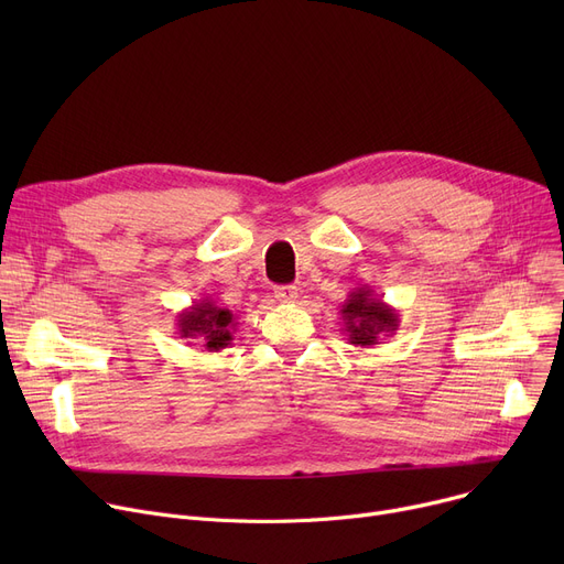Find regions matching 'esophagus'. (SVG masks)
Returning <instances> with one entry per match:
<instances>
[{
    "mask_svg": "<svg viewBox=\"0 0 564 564\" xmlns=\"http://www.w3.org/2000/svg\"><path fill=\"white\" fill-rule=\"evenodd\" d=\"M274 297L281 304H290V302L297 300V288H294V285H281V288L274 290Z\"/></svg>",
    "mask_w": 564,
    "mask_h": 564,
    "instance_id": "1",
    "label": "esophagus"
}]
</instances>
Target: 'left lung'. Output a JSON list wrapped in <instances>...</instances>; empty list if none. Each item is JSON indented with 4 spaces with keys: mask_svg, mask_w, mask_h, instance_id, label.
<instances>
[{
    "mask_svg": "<svg viewBox=\"0 0 564 564\" xmlns=\"http://www.w3.org/2000/svg\"><path fill=\"white\" fill-rule=\"evenodd\" d=\"M343 332L354 347H372L400 327V313L377 297L370 285L354 288L340 306Z\"/></svg>",
    "mask_w": 564,
    "mask_h": 564,
    "instance_id": "1",
    "label": "left lung"
}]
</instances>
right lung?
Returning <instances> with one entry per match:
<instances>
[{"label": "right lung", "mask_w": 564, "mask_h": 564, "mask_svg": "<svg viewBox=\"0 0 564 564\" xmlns=\"http://www.w3.org/2000/svg\"><path fill=\"white\" fill-rule=\"evenodd\" d=\"M175 327L181 338L203 343L205 351H219L230 345L237 322L228 308L215 304L213 297H200L189 308L177 313Z\"/></svg>", "instance_id": "obj_1"}]
</instances>
